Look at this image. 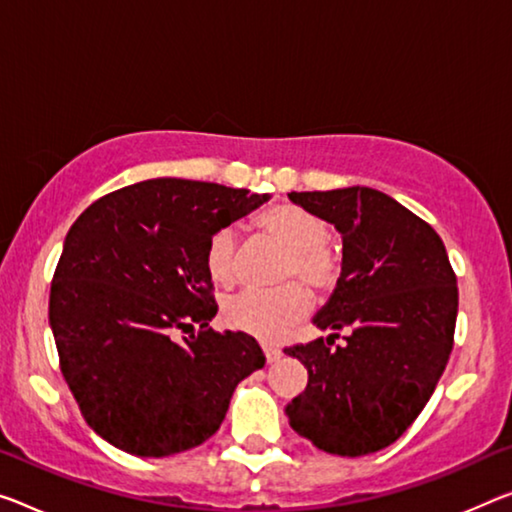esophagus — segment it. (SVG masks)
<instances>
[{"label":"esophagus","instance_id":"esophagus-1","mask_svg":"<svg viewBox=\"0 0 512 512\" xmlns=\"http://www.w3.org/2000/svg\"><path fill=\"white\" fill-rule=\"evenodd\" d=\"M265 357H267V364H274V361L281 359V350L274 348V345H265Z\"/></svg>","mask_w":512,"mask_h":512}]
</instances>
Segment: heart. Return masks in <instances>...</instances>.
Returning <instances> with one entry per match:
<instances>
[{
	"label": "heart",
	"instance_id": "b5f03b06",
	"mask_svg": "<svg viewBox=\"0 0 512 512\" xmlns=\"http://www.w3.org/2000/svg\"><path fill=\"white\" fill-rule=\"evenodd\" d=\"M256 229L286 251L279 267V281L288 283L277 290H247L224 304L222 320L229 329L249 334L258 341H274L286 334L309 311L311 300H327L341 281V256L329 247L332 229L318 212L295 203H279L256 217ZM206 272L219 288H233L240 277L238 242L229 229L210 235ZM302 282L305 291L297 287Z\"/></svg>",
	"mask_w": 512,
	"mask_h": 512
}]
</instances>
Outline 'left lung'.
Segmentation results:
<instances>
[{
	"label": "left lung",
	"mask_w": 512,
	"mask_h": 512,
	"mask_svg": "<svg viewBox=\"0 0 512 512\" xmlns=\"http://www.w3.org/2000/svg\"><path fill=\"white\" fill-rule=\"evenodd\" d=\"M343 235L341 281L313 322L329 338L283 352L309 382L288 403L297 435L332 455H368L412 426L453 350L458 283L435 229L384 192H290ZM346 332L343 346L333 338Z\"/></svg>",
	"instance_id": "1"
}]
</instances>
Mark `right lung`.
Instances as JSON below:
<instances>
[{"instance_id":"add662e5","label":"right lung","mask_w":512,"mask_h":512,"mask_svg":"<svg viewBox=\"0 0 512 512\" xmlns=\"http://www.w3.org/2000/svg\"><path fill=\"white\" fill-rule=\"evenodd\" d=\"M267 194L155 178L100 196L70 226L50 288L59 366L84 421L141 458L215 435L240 380L265 366L254 336L208 327L212 233ZM197 334L176 342L178 331Z\"/></svg>"}]
</instances>
